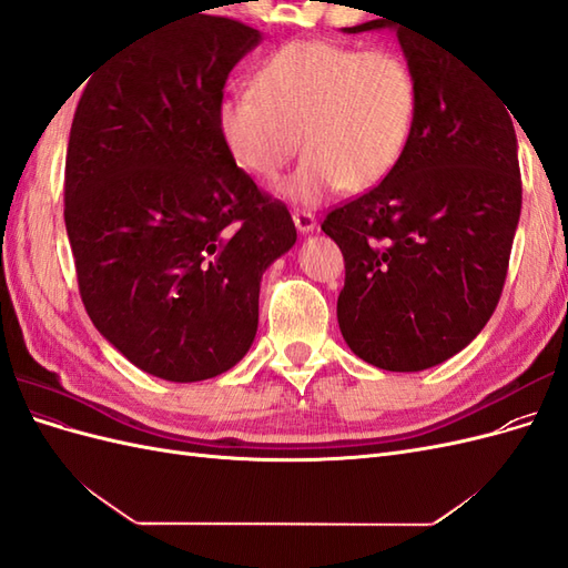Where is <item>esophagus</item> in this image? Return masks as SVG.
Instances as JSON below:
<instances>
[{
	"label": "esophagus",
	"instance_id": "obj_1",
	"mask_svg": "<svg viewBox=\"0 0 568 568\" xmlns=\"http://www.w3.org/2000/svg\"><path fill=\"white\" fill-rule=\"evenodd\" d=\"M294 222H296V230L301 234H311L317 227L315 215L307 213V211H294Z\"/></svg>",
	"mask_w": 568,
	"mask_h": 568
}]
</instances>
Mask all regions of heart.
Returning a JSON list of instances; mask_svg holds the SVG:
<instances>
[{"label":"heart","instance_id":"obj_1","mask_svg":"<svg viewBox=\"0 0 568 568\" xmlns=\"http://www.w3.org/2000/svg\"><path fill=\"white\" fill-rule=\"evenodd\" d=\"M417 106V78L395 51L296 40L255 68L251 90L220 99L215 125L230 159L263 182L301 144L305 156L280 194L315 205L343 186L367 192L384 182L409 144Z\"/></svg>","mask_w":568,"mask_h":568}]
</instances>
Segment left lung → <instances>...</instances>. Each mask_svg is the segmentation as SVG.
Listing matches in <instances>:
<instances>
[{
	"instance_id": "8db88e82",
	"label": "left lung",
	"mask_w": 568,
	"mask_h": 568,
	"mask_svg": "<svg viewBox=\"0 0 568 568\" xmlns=\"http://www.w3.org/2000/svg\"><path fill=\"white\" fill-rule=\"evenodd\" d=\"M393 28L417 78L415 130L372 192L322 222L346 261L336 317L348 348L386 372H422L467 348L500 301L521 178L509 106L459 54Z\"/></svg>"
}]
</instances>
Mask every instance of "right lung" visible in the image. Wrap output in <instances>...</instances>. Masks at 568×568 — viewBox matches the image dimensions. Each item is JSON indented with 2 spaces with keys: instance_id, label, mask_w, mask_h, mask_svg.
<instances>
[{
  "instance_id": "obj_1",
  "label": "right lung",
  "mask_w": 568,
  "mask_h": 568,
  "mask_svg": "<svg viewBox=\"0 0 568 568\" xmlns=\"http://www.w3.org/2000/svg\"><path fill=\"white\" fill-rule=\"evenodd\" d=\"M257 30L199 13L92 75L65 156V232L90 320L134 367L213 379L257 332L265 270L296 244L222 144L215 109Z\"/></svg>"
}]
</instances>
